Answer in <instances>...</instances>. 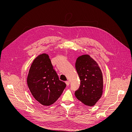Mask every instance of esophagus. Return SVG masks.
I'll return each instance as SVG.
<instances>
[{
	"label": "esophagus",
	"instance_id": "34e87169",
	"mask_svg": "<svg viewBox=\"0 0 132 132\" xmlns=\"http://www.w3.org/2000/svg\"><path fill=\"white\" fill-rule=\"evenodd\" d=\"M65 82H66V84L67 85V86H69V85H70V81H66Z\"/></svg>",
	"mask_w": 132,
	"mask_h": 132
}]
</instances>
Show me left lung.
I'll return each mask as SVG.
<instances>
[{"label": "left lung", "mask_w": 132, "mask_h": 132, "mask_svg": "<svg viewBox=\"0 0 132 132\" xmlns=\"http://www.w3.org/2000/svg\"><path fill=\"white\" fill-rule=\"evenodd\" d=\"M75 68L80 80V85L75 92V97L86 105L94 106L103 93L102 73L97 63L89 55L79 57Z\"/></svg>", "instance_id": "left-lung-1"}]
</instances>
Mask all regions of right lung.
I'll use <instances>...</instances> for the list:
<instances>
[{
  "instance_id": "right-lung-1",
  "label": "right lung",
  "mask_w": 132,
  "mask_h": 132,
  "mask_svg": "<svg viewBox=\"0 0 132 132\" xmlns=\"http://www.w3.org/2000/svg\"><path fill=\"white\" fill-rule=\"evenodd\" d=\"M27 85L34 97L45 106L56 101L66 87L65 83L59 80L45 53L34 60L28 75Z\"/></svg>"
}]
</instances>
